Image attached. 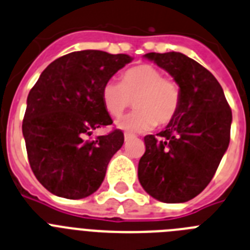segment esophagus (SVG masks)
<instances>
[{"label":"esophagus","mask_w":250,"mask_h":250,"mask_svg":"<svg viewBox=\"0 0 250 250\" xmlns=\"http://www.w3.org/2000/svg\"><path fill=\"white\" fill-rule=\"evenodd\" d=\"M133 138H134V136H132V134L125 133V142H129V141H132Z\"/></svg>","instance_id":"1"}]
</instances>
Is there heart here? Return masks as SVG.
Listing matches in <instances>:
<instances>
[{"label": "heart", "mask_w": 250, "mask_h": 250, "mask_svg": "<svg viewBox=\"0 0 250 250\" xmlns=\"http://www.w3.org/2000/svg\"><path fill=\"white\" fill-rule=\"evenodd\" d=\"M134 103L129 114L117 121V127L129 134L142 133L157 125H166L176 117L181 102L180 85L164 78L160 69L142 64L128 69L122 82L109 80L102 89V102L109 116L119 117Z\"/></svg>", "instance_id": "obj_1"}]
</instances>
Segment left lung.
<instances>
[{
	"label": "left lung",
	"mask_w": 250,
	"mask_h": 250,
	"mask_svg": "<svg viewBox=\"0 0 250 250\" xmlns=\"http://www.w3.org/2000/svg\"><path fill=\"white\" fill-rule=\"evenodd\" d=\"M180 85L176 117L158 137H145L138 180L147 194L167 204L186 203L209 185L230 141L231 109L215 77L181 53L145 55Z\"/></svg>",
	"instance_id": "8db88e82"
}]
</instances>
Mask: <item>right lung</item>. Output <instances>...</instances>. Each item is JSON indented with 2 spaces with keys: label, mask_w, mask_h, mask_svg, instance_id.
<instances>
[{
  "label": "right lung",
  "mask_w": 250,
  "mask_h": 250,
  "mask_svg": "<svg viewBox=\"0 0 250 250\" xmlns=\"http://www.w3.org/2000/svg\"><path fill=\"white\" fill-rule=\"evenodd\" d=\"M132 62L125 54L83 50L66 54L41 73L27 97L22 134L30 166L41 185L65 199L98 190L123 132L88 140L93 129L112 125L102 89Z\"/></svg>",
  "instance_id": "add662e5"
}]
</instances>
